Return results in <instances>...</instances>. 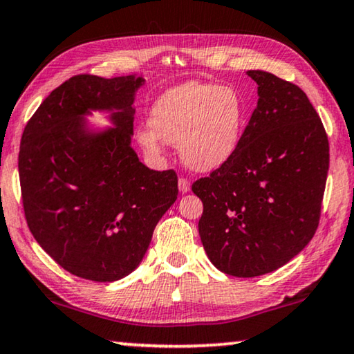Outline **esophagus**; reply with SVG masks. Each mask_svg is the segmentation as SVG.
Here are the masks:
<instances>
[{
	"instance_id": "obj_1",
	"label": "esophagus",
	"mask_w": 354,
	"mask_h": 354,
	"mask_svg": "<svg viewBox=\"0 0 354 354\" xmlns=\"http://www.w3.org/2000/svg\"><path fill=\"white\" fill-rule=\"evenodd\" d=\"M189 188H192V185H189V180H187V178H178V189H180V193H188Z\"/></svg>"
}]
</instances>
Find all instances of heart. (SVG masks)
Segmentation results:
<instances>
[{"label":"heart","mask_w":354,"mask_h":354,"mask_svg":"<svg viewBox=\"0 0 354 354\" xmlns=\"http://www.w3.org/2000/svg\"><path fill=\"white\" fill-rule=\"evenodd\" d=\"M245 118L248 109L236 89L188 81L158 97L150 110L151 129H140L137 140L153 155L162 151V140L178 143L192 171L211 172L236 153Z\"/></svg>","instance_id":"obj_1"}]
</instances>
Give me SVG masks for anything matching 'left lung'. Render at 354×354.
Segmentation results:
<instances>
[{
	"instance_id": "left-lung-1",
	"label": "left lung",
	"mask_w": 354,
	"mask_h": 354,
	"mask_svg": "<svg viewBox=\"0 0 354 354\" xmlns=\"http://www.w3.org/2000/svg\"><path fill=\"white\" fill-rule=\"evenodd\" d=\"M248 76L259 100L236 153L192 187L204 250L236 278L271 273L310 243L329 171L324 126L305 92L268 71Z\"/></svg>"
}]
</instances>
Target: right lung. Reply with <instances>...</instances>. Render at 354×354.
Segmentation results:
<instances>
[{"label": "right lung", "mask_w": 354, "mask_h": 354, "mask_svg": "<svg viewBox=\"0 0 354 354\" xmlns=\"http://www.w3.org/2000/svg\"><path fill=\"white\" fill-rule=\"evenodd\" d=\"M142 76L76 75L43 100L20 140L28 228L68 273L111 283L132 273L176 203L177 174L151 171L131 147ZM106 111L113 128L85 116Z\"/></svg>", "instance_id": "1"}]
</instances>
